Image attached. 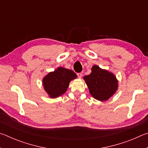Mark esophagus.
<instances>
[{"label":"esophagus","instance_id":"esophagus-1","mask_svg":"<svg viewBox=\"0 0 148 148\" xmlns=\"http://www.w3.org/2000/svg\"><path fill=\"white\" fill-rule=\"evenodd\" d=\"M77 76H78L79 78H82V73H77Z\"/></svg>","mask_w":148,"mask_h":148}]
</instances>
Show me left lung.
<instances>
[{
    "label": "left lung",
    "instance_id": "8db88e82",
    "mask_svg": "<svg viewBox=\"0 0 148 148\" xmlns=\"http://www.w3.org/2000/svg\"><path fill=\"white\" fill-rule=\"evenodd\" d=\"M90 94L99 101H108L118 89L116 76L106 69L93 65L89 75L84 77Z\"/></svg>",
    "mask_w": 148,
    "mask_h": 148
}]
</instances>
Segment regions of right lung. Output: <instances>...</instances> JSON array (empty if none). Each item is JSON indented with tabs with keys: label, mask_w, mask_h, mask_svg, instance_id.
I'll return each mask as SVG.
<instances>
[{
	"label": "right lung",
	"mask_w": 148,
	"mask_h": 148,
	"mask_svg": "<svg viewBox=\"0 0 148 148\" xmlns=\"http://www.w3.org/2000/svg\"><path fill=\"white\" fill-rule=\"evenodd\" d=\"M77 77L72 70L60 66L44 77L42 86L49 97L57 98L67 91L70 82Z\"/></svg>",
	"instance_id": "right-lung-1"
}]
</instances>
